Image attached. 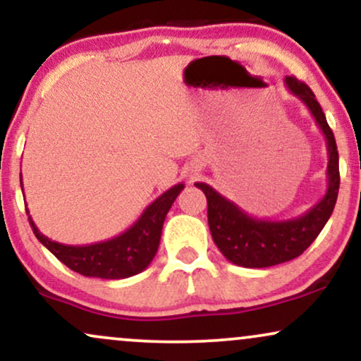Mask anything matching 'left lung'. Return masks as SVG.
I'll use <instances>...</instances> for the list:
<instances>
[{
	"mask_svg": "<svg viewBox=\"0 0 361 361\" xmlns=\"http://www.w3.org/2000/svg\"><path fill=\"white\" fill-rule=\"evenodd\" d=\"M285 85L293 97L299 98L307 106L310 115L324 134L327 157H329L326 169L327 188L324 197L305 214L285 221H271V219H258L246 214L241 207L227 200L210 185H195L207 197L209 204L207 215H209V227L214 243L217 244L222 255L238 267L268 268L300 256L321 233L336 205L339 157L333 130L327 126L326 115L316 100V94L305 82H300L293 76H287Z\"/></svg>",
	"mask_w": 361,
	"mask_h": 361,
	"instance_id": "obj_1",
	"label": "left lung"
}]
</instances>
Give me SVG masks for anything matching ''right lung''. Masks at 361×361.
<instances>
[{"label":"right lung","instance_id":"obj_1","mask_svg":"<svg viewBox=\"0 0 361 361\" xmlns=\"http://www.w3.org/2000/svg\"><path fill=\"white\" fill-rule=\"evenodd\" d=\"M183 188V183H178L157 197L126 233L115 235L109 241L86 244V246H68L52 241L37 229L30 215L28 221L35 238L73 271L105 280L128 279L146 270L156 256L164 219Z\"/></svg>","mask_w":361,"mask_h":361}]
</instances>
